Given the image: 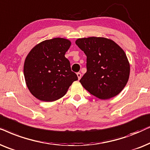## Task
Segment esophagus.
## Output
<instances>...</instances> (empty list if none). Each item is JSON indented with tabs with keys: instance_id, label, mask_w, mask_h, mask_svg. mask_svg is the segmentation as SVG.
Masks as SVG:
<instances>
[{
	"instance_id": "34e87169",
	"label": "esophagus",
	"mask_w": 150,
	"mask_h": 150,
	"mask_svg": "<svg viewBox=\"0 0 150 150\" xmlns=\"http://www.w3.org/2000/svg\"><path fill=\"white\" fill-rule=\"evenodd\" d=\"M77 77H78V79H81V73H77Z\"/></svg>"
}]
</instances>
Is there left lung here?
Listing matches in <instances>:
<instances>
[{"mask_svg": "<svg viewBox=\"0 0 150 150\" xmlns=\"http://www.w3.org/2000/svg\"><path fill=\"white\" fill-rule=\"evenodd\" d=\"M75 43L86 55L87 71L79 80L83 87L101 99L118 95L129 75V62L123 50L105 38H79Z\"/></svg>", "mask_w": 150, "mask_h": 150, "instance_id": "1", "label": "left lung"}]
</instances>
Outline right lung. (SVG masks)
Listing matches in <instances>:
<instances>
[{"label":"right lung","instance_id":"obj_1","mask_svg":"<svg viewBox=\"0 0 150 150\" xmlns=\"http://www.w3.org/2000/svg\"><path fill=\"white\" fill-rule=\"evenodd\" d=\"M71 44L60 38L47 40L33 47L26 57L24 64L26 83L37 99L43 101L57 100L78 79L64 56Z\"/></svg>","mask_w":150,"mask_h":150}]
</instances>
